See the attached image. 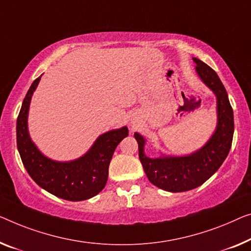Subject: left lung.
<instances>
[{
    "label": "left lung",
    "instance_id": "obj_1",
    "mask_svg": "<svg viewBox=\"0 0 251 251\" xmlns=\"http://www.w3.org/2000/svg\"><path fill=\"white\" fill-rule=\"evenodd\" d=\"M196 72L216 96L218 125L207 143L185 156H160L151 159L144 154V137L134 133L138 143V156L145 175L153 185L171 193L187 192L201 186L214 175L229 154L233 138V110L223 83L215 71L198 58Z\"/></svg>",
    "mask_w": 251,
    "mask_h": 251
}]
</instances>
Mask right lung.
Here are the masks:
<instances>
[{"instance_id": "right-lung-1", "label": "right lung", "mask_w": 251, "mask_h": 251, "mask_svg": "<svg viewBox=\"0 0 251 251\" xmlns=\"http://www.w3.org/2000/svg\"><path fill=\"white\" fill-rule=\"evenodd\" d=\"M39 81L40 76L32 82L17 119V145L22 163L33 181L48 193L66 201L89 200L106 186L115 149L128 135V129L124 126L102 134L84 155L73 161L48 159L37 149L28 133L29 104Z\"/></svg>"}]
</instances>
